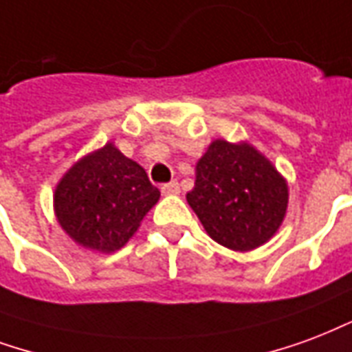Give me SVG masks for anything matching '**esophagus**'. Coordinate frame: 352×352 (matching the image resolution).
<instances>
[{"instance_id": "obj_1", "label": "esophagus", "mask_w": 352, "mask_h": 352, "mask_svg": "<svg viewBox=\"0 0 352 352\" xmlns=\"http://www.w3.org/2000/svg\"><path fill=\"white\" fill-rule=\"evenodd\" d=\"M181 192V186L177 181H171V183H166L162 186V194L164 196H177Z\"/></svg>"}]
</instances>
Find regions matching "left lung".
<instances>
[{
    "label": "left lung",
    "mask_w": 352,
    "mask_h": 352,
    "mask_svg": "<svg viewBox=\"0 0 352 352\" xmlns=\"http://www.w3.org/2000/svg\"><path fill=\"white\" fill-rule=\"evenodd\" d=\"M186 201L212 241L248 252L280 229L289 190L256 147L214 140L197 162L196 184Z\"/></svg>",
    "instance_id": "obj_1"
}]
</instances>
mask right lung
Masks as SVG:
<instances>
[{"instance_id":"obj_1","label":"right lung","mask_w":352,"mask_h":352,"mask_svg":"<svg viewBox=\"0 0 352 352\" xmlns=\"http://www.w3.org/2000/svg\"><path fill=\"white\" fill-rule=\"evenodd\" d=\"M158 197L145 169L106 143L65 173L56 186L54 209L72 241L110 254L129 242Z\"/></svg>"}]
</instances>
